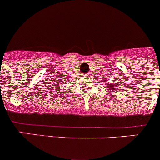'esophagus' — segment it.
I'll list each match as a JSON object with an SVG mask.
<instances>
[{"mask_svg":"<svg viewBox=\"0 0 160 160\" xmlns=\"http://www.w3.org/2000/svg\"><path fill=\"white\" fill-rule=\"evenodd\" d=\"M89 76V73H88V74H86V77H88Z\"/></svg>","mask_w":160,"mask_h":160,"instance_id":"34e87169","label":"esophagus"}]
</instances>
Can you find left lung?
I'll return each mask as SVG.
<instances>
[{
    "instance_id": "obj_1",
    "label": "left lung",
    "mask_w": 160,
    "mask_h": 160,
    "mask_svg": "<svg viewBox=\"0 0 160 160\" xmlns=\"http://www.w3.org/2000/svg\"><path fill=\"white\" fill-rule=\"evenodd\" d=\"M102 82H104L105 85H107V87H108V88H109V90L110 91V92L111 94L114 93V91H115L116 88H117V90H118V88L117 87V85H114V84H113V83H110V84L109 81H106L105 79H104V80Z\"/></svg>"
}]
</instances>
